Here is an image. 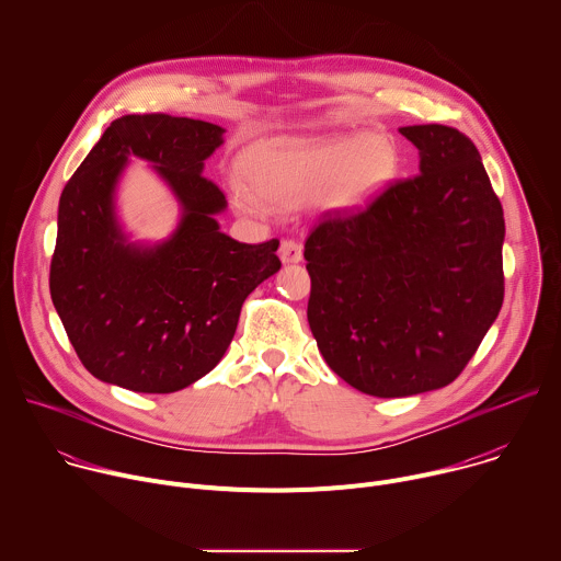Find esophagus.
Returning <instances> with one entry per match:
<instances>
[{"label": "esophagus", "mask_w": 561, "mask_h": 561, "mask_svg": "<svg viewBox=\"0 0 561 561\" xmlns=\"http://www.w3.org/2000/svg\"><path fill=\"white\" fill-rule=\"evenodd\" d=\"M301 257H304L301 244L295 242V239H284L279 247V260L284 264H297V262H301Z\"/></svg>", "instance_id": "34e87169"}]
</instances>
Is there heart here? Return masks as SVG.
Here are the masks:
<instances>
[{
    "label": "heart",
    "instance_id": "b5f03b06",
    "mask_svg": "<svg viewBox=\"0 0 561 561\" xmlns=\"http://www.w3.org/2000/svg\"><path fill=\"white\" fill-rule=\"evenodd\" d=\"M397 169L399 154L386 135L327 144L282 139L242 171L247 193L237 195V206L247 215H262L264 206L299 208L314 199L329 210H355L379 195Z\"/></svg>",
    "mask_w": 561,
    "mask_h": 561
}]
</instances>
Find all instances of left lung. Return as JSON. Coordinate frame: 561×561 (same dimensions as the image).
Returning a JSON list of instances; mask_svg holds the SVG:
<instances>
[{"label": "left lung", "instance_id": "8db88e82", "mask_svg": "<svg viewBox=\"0 0 561 561\" xmlns=\"http://www.w3.org/2000/svg\"><path fill=\"white\" fill-rule=\"evenodd\" d=\"M420 175L306 239L308 324L333 373L373 397L448 386L504 301V210L482 154L457 128H399Z\"/></svg>", "mask_w": 561, "mask_h": 561}]
</instances>
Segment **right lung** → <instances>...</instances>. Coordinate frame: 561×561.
<instances>
[{"label":"right lung","instance_id":"right-lung-1","mask_svg":"<svg viewBox=\"0 0 561 561\" xmlns=\"http://www.w3.org/2000/svg\"><path fill=\"white\" fill-rule=\"evenodd\" d=\"M224 128L171 115L115 119L59 197L50 297L66 335L100 381L175 392L210 373L232 342L244 299L282 268L277 239L242 244L219 230L224 193L202 171ZM139 156L183 215L162 243H130L116 186Z\"/></svg>","mask_w":561,"mask_h":561}]
</instances>
